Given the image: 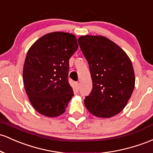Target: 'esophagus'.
<instances>
[{
  "mask_svg": "<svg viewBox=\"0 0 153 153\" xmlns=\"http://www.w3.org/2000/svg\"><path fill=\"white\" fill-rule=\"evenodd\" d=\"M75 89L76 91H79V83H78V82H76V83H75Z\"/></svg>",
  "mask_w": 153,
  "mask_h": 153,
  "instance_id": "esophagus-1",
  "label": "esophagus"
}]
</instances>
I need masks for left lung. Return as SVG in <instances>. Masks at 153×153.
<instances>
[{
  "mask_svg": "<svg viewBox=\"0 0 153 153\" xmlns=\"http://www.w3.org/2000/svg\"><path fill=\"white\" fill-rule=\"evenodd\" d=\"M78 43L89 65L93 83L85 106L94 116H115L126 106L134 89L131 61L120 46L105 36H82Z\"/></svg>",
  "mask_w": 153,
  "mask_h": 153,
  "instance_id": "1",
  "label": "left lung"
}]
</instances>
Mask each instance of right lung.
<instances>
[{
    "label": "right lung",
    "instance_id": "right-lung-1",
    "mask_svg": "<svg viewBox=\"0 0 153 153\" xmlns=\"http://www.w3.org/2000/svg\"><path fill=\"white\" fill-rule=\"evenodd\" d=\"M72 33H47L32 45L23 67L28 99L37 112L54 117L62 115L73 97L68 80L69 59L78 48Z\"/></svg>",
    "mask_w": 153,
    "mask_h": 153
}]
</instances>
